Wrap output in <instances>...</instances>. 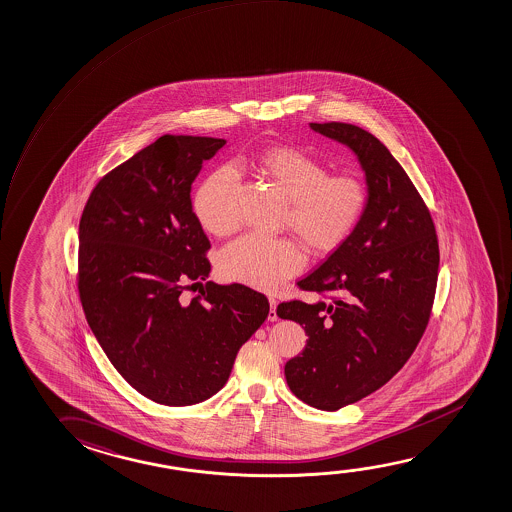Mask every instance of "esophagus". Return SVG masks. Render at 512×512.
<instances>
[{"label": "esophagus", "instance_id": "obj_1", "mask_svg": "<svg viewBox=\"0 0 512 512\" xmlns=\"http://www.w3.org/2000/svg\"><path fill=\"white\" fill-rule=\"evenodd\" d=\"M269 313H267V319L271 320V322H275L278 320V313H276V299L275 297H269Z\"/></svg>", "mask_w": 512, "mask_h": 512}]
</instances>
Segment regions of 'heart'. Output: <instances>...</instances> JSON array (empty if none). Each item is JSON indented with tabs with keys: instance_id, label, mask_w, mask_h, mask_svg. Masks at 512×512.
Wrapping results in <instances>:
<instances>
[{
	"instance_id": "obj_1",
	"label": "heart",
	"mask_w": 512,
	"mask_h": 512,
	"mask_svg": "<svg viewBox=\"0 0 512 512\" xmlns=\"http://www.w3.org/2000/svg\"><path fill=\"white\" fill-rule=\"evenodd\" d=\"M252 169L289 199L283 225L313 253L334 252L363 222L370 188L354 174H329L326 163L294 146H269L234 163ZM236 176L229 169L211 172L193 195V213L209 234L225 236L237 227L232 211ZM304 266L303 248L292 237L246 234L223 248L220 273L255 289L275 290Z\"/></svg>"
}]
</instances>
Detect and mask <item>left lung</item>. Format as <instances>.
<instances>
[{
	"label": "left lung",
	"mask_w": 512,
	"mask_h": 512,
	"mask_svg": "<svg viewBox=\"0 0 512 512\" xmlns=\"http://www.w3.org/2000/svg\"><path fill=\"white\" fill-rule=\"evenodd\" d=\"M310 126L356 151L370 188L354 234L297 282L324 299H290L276 308L308 336L303 352L285 364L290 391L333 412L375 393L414 354L430 322L440 252L430 209L375 135L340 121Z\"/></svg>",
	"instance_id": "left-lung-1"
}]
</instances>
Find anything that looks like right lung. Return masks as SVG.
Masks as SVG:
<instances>
[{
	"instance_id": "1",
	"label": "right lung",
	"mask_w": 512,
	"mask_h": 512,
	"mask_svg": "<svg viewBox=\"0 0 512 512\" xmlns=\"http://www.w3.org/2000/svg\"><path fill=\"white\" fill-rule=\"evenodd\" d=\"M225 142L163 135L98 181L79 223L77 289L89 327L119 375L160 405L218 393L269 313L257 290L208 280L211 245L190 190ZM193 284L200 294L186 300Z\"/></svg>"
}]
</instances>
